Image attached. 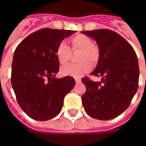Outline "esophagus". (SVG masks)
<instances>
[{"mask_svg": "<svg viewBox=\"0 0 146 146\" xmlns=\"http://www.w3.org/2000/svg\"><path fill=\"white\" fill-rule=\"evenodd\" d=\"M75 81H76V84H79V83L81 82V80L79 79V78H75Z\"/></svg>", "mask_w": 146, "mask_h": 146, "instance_id": "1", "label": "esophagus"}]
</instances>
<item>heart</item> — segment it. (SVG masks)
<instances>
[{
  "instance_id": "obj_1",
  "label": "heart",
  "mask_w": 146,
  "mask_h": 146,
  "mask_svg": "<svg viewBox=\"0 0 146 146\" xmlns=\"http://www.w3.org/2000/svg\"><path fill=\"white\" fill-rule=\"evenodd\" d=\"M71 49L73 51L80 50L78 59L80 63L70 64L61 69V73L63 76L80 77L91 71L93 64L98 62L99 59V50L96 45L93 44L92 40L84 34H77L71 37L70 40ZM71 50L70 47L65 43L60 42L55 50V55L59 63L66 64L71 57Z\"/></svg>"
}]
</instances>
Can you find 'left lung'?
I'll use <instances>...</instances> for the list:
<instances>
[{"mask_svg":"<svg viewBox=\"0 0 146 146\" xmlns=\"http://www.w3.org/2000/svg\"><path fill=\"white\" fill-rule=\"evenodd\" d=\"M82 33L98 44L99 59L91 74L102 77L99 82L82 78L86 86L83 106L95 119H113L127 109L138 90V58L131 45L114 31L101 29Z\"/></svg>","mask_w":146,"mask_h":146,"instance_id":"left-lung-1","label":"left lung"}]
</instances>
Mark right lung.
Instances as JSON below:
<instances>
[{
	"label": "right lung",
	"instance_id": "1",
	"mask_svg": "<svg viewBox=\"0 0 146 146\" xmlns=\"http://www.w3.org/2000/svg\"><path fill=\"white\" fill-rule=\"evenodd\" d=\"M73 30L44 28L27 36L18 45L11 66V85L21 109L30 118L48 120L60 113L65 96L73 88L71 76L55 78L59 62L58 44Z\"/></svg>",
	"mask_w": 146,
	"mask_h": 146
}]
</instances>
